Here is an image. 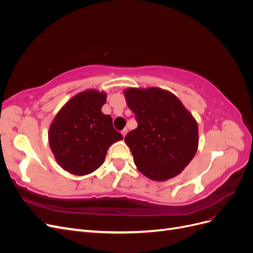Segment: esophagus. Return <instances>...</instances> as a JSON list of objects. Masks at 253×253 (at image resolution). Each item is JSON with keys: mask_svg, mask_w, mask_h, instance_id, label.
Returning <instances> with one entry per match:
<instances>
[{"mask_svg": "<svg viewBox=\"0 0 253 253\" xmlns=\"http://www.w3.org/2000/svg\"><path fill=\"white\" fill-rule=\"evenodd\" d=\"M121 134H122V136L126 137V135L127 134V128H124V129H122V131H121Z\"/></svg>", "mask_w": 253, "mask_h": 253, "instance_id": "1", "label": "esophagus"}]
</instances>
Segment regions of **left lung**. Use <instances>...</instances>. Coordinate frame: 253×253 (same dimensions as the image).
<instances>
[{"label":"left lung","instance_id":"1","mask_svg":"<svg viewBox=\"0 0 253 253\" xmlns=\"http://www.w3.org/2000/svg\"><path fill=\"white\" fill-rule=\"evenodd\" d=\"M124 94L138 122L125 138L137 169L156 181L180 174L198 148V126L192 114L163 88L128 87Z\"/></svg>","mask_w":253,"mask_h":253}]
</instances>
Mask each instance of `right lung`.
<instances>
[{"label":"right lung","mask_w":253,"mask_h":253,"mask_svg":"<svg viewBox=\"0 0 253 253\" xmlns=\"http://www.w3.org/2000/svg\"><path fill=\"white\" fill-rule=\"evenodd\" d=\"M106 94L86 89L68 100L53 118L48 131L49 147L56 162L74 175H87L103 163L106 152L122 135L113 127L110 115L101 108Z\"/></svg>","instance_id":"1"}]
</instances>
